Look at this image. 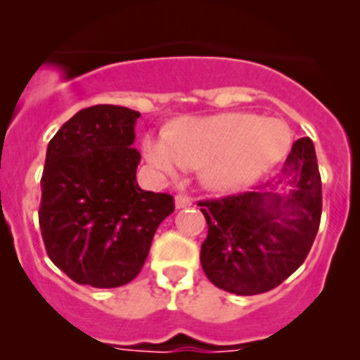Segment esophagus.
<instances>
[{
  "instance_id": "esophagus-1",
  "label": "esophagus",
  "mask_w": 360,
  "mask_h": 360,
  "mask_svg": "<svg viewBox=\"0 0 360 360\" xmlns=\"http://www.w3.org/2000/svg\"><path fill=\"white\" fill-rule=\"evenodd\" d=\"M174 205H176V209L191 207V205H193V200L187 195H176L174 196Z\"/></svg>"
}]
</instances>
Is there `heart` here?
I'll list each match as a JSON object with an SVG mask.
<instances>
[{
    "mask_svg": "<svg viewBox=\"0 0 360 360\" xmlns=\"http://www.w3.org/2000/svg\"><path fill=\"white\" fill-rule=\"evenodd\" d=\"M292 131L279 119L254 113L184 117L167 133L144 136V155L155 169L174 174L200 165L202 182L234 191L254 182L287 157Z\"/></svg>",
    "mask_w": 360,
    "mask_h": 360,
    "instance_id": "heart-1",
    "label": "heart"
}]
</instances>
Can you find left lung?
Segmentation results:
<instances>
[{
    "instance_id": "left-lung-1",
    "label": "left lung",
    "mask_w": 360,
    "mask_h": 360,
    "mask_svg": "<svg viewBox=\"0 0 360 360\" xmlns=\"http://www.w3.org/2000/svg\"><path fill=\"white\" fill-rule=\"evenodd\" d=\"M277 184L198 202L209 225L200 262L209 281L238 295L263 294L281 285L307 259L319 231L323 195L316 149L299 139ZM271 186L270 190L266 187Z\"/></svg>"
}]
</instances>
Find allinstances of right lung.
Segmentation results:
<instances>
[{
	"mask_svg": "<svg viewBox=\"0 0 360 360\" xmlns=\"http://www.w3.org/2000/svg\"><path fill=\"white\" fill-rule=\"evenodd\" d=\"M139 117L124 106L84 108L46 149L41 236L53 265L79 285L115 288L135 279L158 225L174 211L173 196L136 184Z\"/></svg>",
	"mask_w": 360,
	"mask_h": 360,
	"instance_id": "obj_1",
	"label": "right lung"
}]
</instances>
